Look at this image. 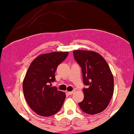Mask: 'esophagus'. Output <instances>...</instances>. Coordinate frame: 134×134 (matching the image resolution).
Returning a JSON list of instances; mask_svg holds the SVG:
<instances>
[{
    "label": "esophagus",
    "mask_w": 134,
    "mask_h": 134,
    "mask_svg": "<svg viewBox=\"0 0 134 134\" xmlns=\"http://www.w3.org/2000/svg\"><path fill=\"white\" fill-rule=\"evenodd\" d=\"M74 91H69V92H67V93H68V94L69 95H72L74 93Z\"/></svg>",
    "instance_id": "1"
}]
</instances>
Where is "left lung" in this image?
I'll return each mask as SVG.
<instances>
[{"instance_id": "left-lung-1", "label": "left lung", "mask_w": 134, "mask_h": 134, "mask_svg": "<svg viewBox=\"0 0 134 134\" xmlns=\"http://www.w3.org/2000/svg\"><path fill=\"white\" fill-rule=\"evenodd\" d=\"M74 57L82 69L84 98L79 103L83 111L98 114L108 107L114 91V80L104 58L93 51L74 50Z\"/></svg>"}]
</instances>
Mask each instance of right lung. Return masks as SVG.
I'll return each instance as SVG.
<instances>
[{"label": "right lung", "instance_id": "add662e5", "mask_svg": "<svg viewBox=\"0 0 134 134\" xmlns=\"http://www.w3.org/2000/svg\"><path fill=\"white\" fill-rule=\"evenodd\" d=\"M68 52L40 55L31 62L23 83L24 96L36 114L50 116L60 110L65 93L52 87L57 68L68 56Z\"/></svg>", "mask_w": 134, "mask_h": 134}]
</instances>
